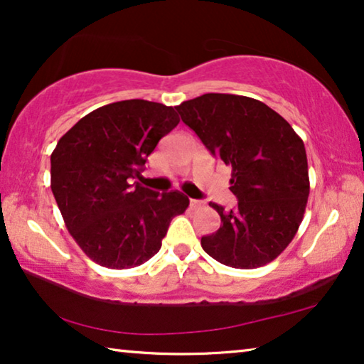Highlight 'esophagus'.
Returning <instances> with one entry per match:
<instances>
[{
	"mask_svg": "<svg viewBox=\"0 0 364 364\" xmlns=\"http://www.w3.org/2000/svg\"><path fill=\"white\" fill-rule=\"evenodd\" d=\"M203 206V201H199V199H189V208L191 209H198Z\"/></svg>",
	"mask_w": 364,
	"mask_h": 364,
	"instance_id": "34e87169",
	"label": "esophagus"
}]
</instances>
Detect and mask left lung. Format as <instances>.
Returning <instances> with one entry per match:
<instances>
[{
	"label": "left lung",
	"mask_w": 364,
	"mask_h": 364,
	"mask_svg": "<svg viewBox=\"0 0 364 364\" xmlns=\"http://www.w3.org/2000/svg\"><path fill=\"white\" fill-rule=\"evenodd\" d=\"M181 120L214 156L232 168L237 206L224 211L221 228L201 237L204 252L234 269L272 262L295 237L310 193L301 138L264 102L244 95L204 94L176 107Z\"/></svg>",
	"instance_id": "obj_1"
}]
</instances>
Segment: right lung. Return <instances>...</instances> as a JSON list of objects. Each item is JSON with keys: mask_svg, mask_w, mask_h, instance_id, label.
<instances>
[{"mask_svg": "<svg viewBox=\"0 0 364 364\" xmlns=\"http://www.w3.org/2000/svg\"><path fill=\"white\" fill-rule=\"evenodd\" d=\"M180 124L173 107L141 99L99 107L50 155V189L65 228L102 267L132 269L161 247L171 219L186 211L180 191L133 181L158 141Z\"/></svg>", "mask_w": 364, "mask_h": 364, "instance_id": "right-lung-1", "label": "right lung"}]
</instances>
